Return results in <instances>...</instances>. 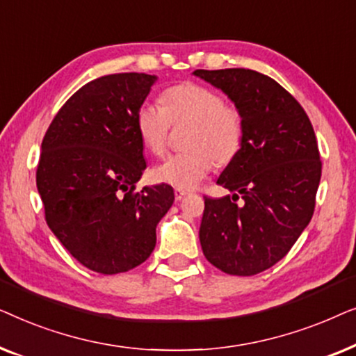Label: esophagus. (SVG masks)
<instances>
[{
  "mask_svg": "<svg viewBox=\"0 0 356 356\" xmlns=\"http://www.w3.org/2000/svg\"><path fill=\"white\" fill-rule=\"evenodd\" d=\"M184 196H188L186 189H175V199H177V201H181Z\"/></svg>",
  "mask_w": 356,
  "mask_h": 356,
  "instance_id": "34e87169",
  "label": "esophagus"
}]
</instances>
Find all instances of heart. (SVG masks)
Listing matches in <instances>:
<instances>
[{"label": "heart", "mask_w": 356, "mask_h": 356, "mask_svg": "<svg viewBox=\"0 0 356 356\" xmlns=\"http://www.w3.org/2000/svg\"><path fill=\"white\" fill-rule=\"evenodd\" d=\"M140 143L150 154H165L170 128L188 126L183 145L154 168V178L178 189H189L207 177L213 163H230L245 140V116L217 90L197 82H181L160 94V105L144 102L134 116Z\"/></svg>", "instance_id": "1"}]
</instances>
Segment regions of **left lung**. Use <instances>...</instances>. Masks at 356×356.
I'll list each match as a JSON object with an SVG mask.
<instances>
[{
  "label": "left lung",
  "instance_id": "1",
  "mask_svg": "<svg viewBox=\"0 0 356 356\" xmlns=\"http://www.w3.org/2000/svg\"><path fill=\"white\" fill-rule=\"evenodd\" d=\"M194 74L225 92L246 126L241 150L217 179L233 196H204L202 252L225 274L256 275L290 251L313 217L323 168L313 124L269 76L245 67Z\"/></svg>",
  "mask_w": 356,
  "mask_h": 356
}]
</instances>
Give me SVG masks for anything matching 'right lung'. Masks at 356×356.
I'll use <instances>...</instances> for the list:
<instances>
[{"instance_id":"1","label":"right lung","mask_w":356,"mask_h":356,"mask_svg":"<svg viewBox=\"0 0 356 356\" xmlns=\"http://www.w3.org/2000/svg\"><path fill=\"white\" fill-rule=\"evenodd\" d=\"M154 81L144 72H118L87 82L42 140L37 188L45 220L71 256L99 274L143 264L175 201L170 184L136 191L145 160L134 116Z\"/></svg>"}]
</instances>
